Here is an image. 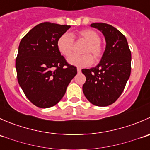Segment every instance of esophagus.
I'll return each mask as SVG.
<instances>
[{
    "mask_svg": "<svg viewBox=\"0 0 150 150\" xmlns=\"http://www.w3.org/2000/svg\"><path fill=\"white\" fill-rule=\"evenodd\" d=\"M77 71H78V73H81V69L80 67H78V68H77Z\"/></svg>",
    "mask_w": 150,
    "mask_h": 150,
    "instance_id": "esophagus-1",
    "label": "esophagus"
}]
</instances>
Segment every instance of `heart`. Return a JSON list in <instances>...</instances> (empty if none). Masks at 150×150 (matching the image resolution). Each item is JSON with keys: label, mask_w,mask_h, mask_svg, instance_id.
<instances>
[{"label": "heart", "mask_w": 150, "mask_h": 150, "mask_svg": "<svg viewBox=\"0 0 150 150\" xmlns=\"http://www.w3.org/2000/svg\"><path fill=\"white\" fill-rule=\"evenodd\" d=\"M78 38L83 40L86 45L83 49L82 56H72L69 57L67 62L70 64L77 67H88L91 65L93 58L96 62L101 59L103 54V47L100 43V35L95 30L91 29H84L75 33L63 34L58 38L57 46L59 51L64 57H69L73 51L74 40Z\"/></svg>", "instance_id": "1"}]
</instances>
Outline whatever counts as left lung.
Masks as SVG:
<instances>
[{
  "mask_svg": "<svg viewBox=\"0 0 150 150\" xmlns=\"http://www.w3.org/2000/svg\"><path fill=\"white\" fill-rule=\"evenodd\" d=\"M91 27L102 32L106 48L101 61L94 67L83 69L86 83L83 91L93 105L106 107L121 95L131 75V53L122 33L106 23H93Z\"/></svg>",
  "mask_w": 150,
  "mask_h": 150,
  "instance_id": "1",
  "label": "left lung"
}]
</instances>
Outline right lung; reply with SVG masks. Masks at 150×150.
<instances>
[{"instance_id": "add662e5", "label": "right lung", "mask_w": 150, "mask_h": 150, "mask_svg": "<svg viewBox=\"0 0 150 150\" xmlns=\"http://www.w3.org/2000/svg\"><path fill=\"white\" fill-rule=\"evenodd\" d=\"M69 28V25L43 22L30 30L19 43L18 82L27 98L40 108L58 103L77 75V68L67 62L57 46L59 38Z\"/></svg>"}]
</instances>
